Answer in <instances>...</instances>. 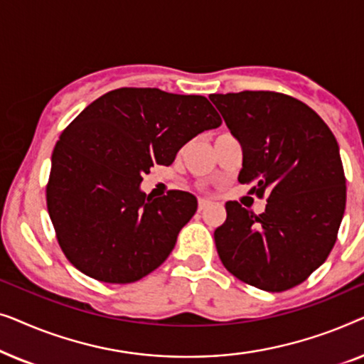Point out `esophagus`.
Wrapping results in <instances>:
<instances>
[{
  "instance_id": "34e87169",
  "label": "esophagus",
  "mask_w": 364,
  "mask_h": 364,
  "mask_svg": "<svg viewBox=\"0 0 364 364\" xmlns=\"http://www.w3.org/2000/svg\"><path fill=\"white\" fill-rule=\"evenodd\" d=\"M208 205H210V202L205 200V198H200V200H198V212L205 210V208H207Z\"/></svg>"
}]
</instances>
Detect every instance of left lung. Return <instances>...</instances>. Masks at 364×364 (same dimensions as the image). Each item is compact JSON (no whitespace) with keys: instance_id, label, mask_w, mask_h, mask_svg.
I'll list each match as a JSON object with an SVG mask.
<instances>
[{"instance_id":"8db88e82","label":"left lung","mask_w":364,"mask_h":364,"mask_svg":"<svg viewBox=\"0 0 364 364\" xmlns=\"http://www.w3.org/2000/svg\"><path fill=\"white\" fill-rule=\"evenodd\" d=\"M243 147L238 182L267 198L257 215L227 202L213 233L223 267L248 285L285 291L300 285L335 247L346 207L338 142L305 102L273 91L212 94Z\"/></svg>"}]
</instances>
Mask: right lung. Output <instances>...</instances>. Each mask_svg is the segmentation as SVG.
Returning a JSON list of instances; mask_svg holds the SVG:
<instances>
[{
	"instance_id": "1",
	"label": "right lung",
	"mask_w": 364,
	"mask_h": 364,
	"mask_svg": "<svg viewBox=\"0 0 364 364\" xmlns=\"http://www.w3.org/2000/svg\"><path fill=\"white\" fill-rule=\"evenodd\" d=\"M222 119L203 96L121 87L89 104L64 129L51 157L46 203L59 247L84 275L132 283L161 267L197 210L183 191L151 198V167Z\"/></svg>"
}]
</instances>
